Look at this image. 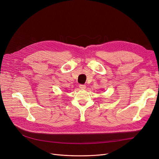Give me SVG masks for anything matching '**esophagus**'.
Wrapping results in <instances>:
<instances>
[{
  "instance_id": "1",
  "label": "esophagus",
  "mask_w": 159,
  "mask_h": 159,
  "mask_svg": "<svg viewBox=\"0 0 159 159\" xmlns=\"http://www.w3.org/2000/svg\"><path fill=\"white\" fill-rule=\"evenodd\" d=\"M79 87L81 89H85L86 88V85L85 84H80Z\"/></svg>"
}]
</instances>
